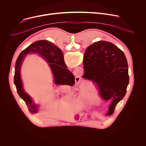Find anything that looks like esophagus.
I'll return each mask as SVG.
<instances>
[{
	"instance_id": "obj_1",
	"label": "esophagus",
	"mask_w": 146,
	"mask_h": 146,
	"mask_svg": "<svg viewBox=\"0 0 146 146\" xmlns=\"http://www.w3.org/2000/svg\"><path fill=\"white\" fill-rule=\"evenodd\" d=\"M75 80H76V82H79L80 81V77H79V76H76V78H75Z\"/></svg>"
}]
</instances>
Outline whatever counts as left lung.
Instances as JSON below:
<instances>
[{"mask_svg": "<svg viewBox=\"0 0 146 146\" xmlns=\"http://www.w3.org/2000/svg\"><path fill=\"white\" fill-rule=\"evenodd\" d=\"M83 68L82 78L95 83L101 97L105 101H111L106 113L111 115L125 95L129 83L124 53L110 42H96L89 46L84 54Z\"/></svg>", "mask_w": 146, "mask_h": 146, "instance_id": "left-lung-1", "label": "left lung"}]
</instances>
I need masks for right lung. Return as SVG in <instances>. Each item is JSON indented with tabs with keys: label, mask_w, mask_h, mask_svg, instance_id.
I'll list each match as a JSON object with an SVG mask.
<instances>
[{
	"label": "right lung",
	"mask_w": 146,
	"mask_h": 146,
	"mask_svg": "<svg viewBox=\"0 0 146 146\" xmlns=\"http://www.w3.org/2000/svg\"><path fill=\"white\" fill-rule=\"evenodd\" d=\"M30 53H36L48 63L51 68L54 84L73 86L75 83L74 75L68 70L64 63L63 54L57 46L47 40H39L31 44L23 50L18 56L15 67L14 83L19 96L25 101L30 112H38V106L34 104L33 99L24 92L21 78L20 69L25 57Z\"/></svg>",
	"instance_id": "add662e5"
}]
</instances>
